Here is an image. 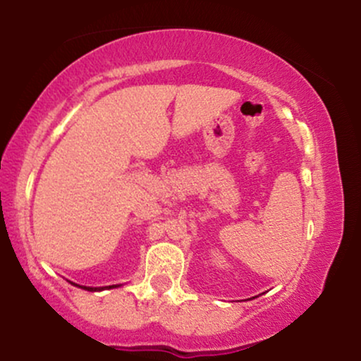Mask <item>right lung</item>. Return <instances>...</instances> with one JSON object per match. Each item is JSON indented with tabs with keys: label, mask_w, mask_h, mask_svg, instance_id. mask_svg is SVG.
<instances>
[{
	"label": "right lung",
	"mask_w": 361,
	"mask_h": 361,
	"mask_svg": "<svg viewBox=\"0 0 361 361\" xmlns=\"http://www.w3.org/2000/svg\"><path fill=\"white\" fill-rule=\"evenodd\" d=\"M111 287H114V285H111ZM111 287H109V288H111ZM81 288H85V290H90V292H94V290H103V287H102V288H93V287H81Z\"/></svg>",
	"instance_id": "1"
}]
</instances>
